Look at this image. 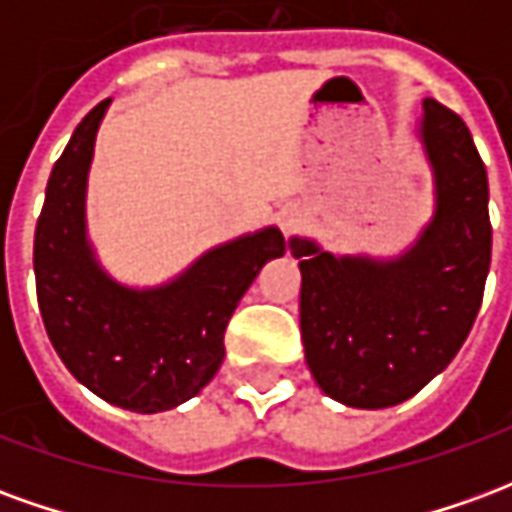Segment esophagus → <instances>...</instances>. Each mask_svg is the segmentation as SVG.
I'll return each instance as SVG.
<instances>
[{"label":"esophagus","mask_w":512,"mask_h":512,"mask_svg":"<svg viewBox=\"0 0 512 512\" xmlns=\"http://www.w3.org/2000/svg\"><path fill=\"white\" fill-rule=\"evenodd\" d=\"M279 227H282V233L288 235H299L304 227H307V213L301 211L299 205H290L285 211L279 213Z\"/></svg>","instance_id":"obj_1"}]
</instances>
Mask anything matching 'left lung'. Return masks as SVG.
Returning <instances> with one entry per match:
<instances>
[{
	"label": "left lung",
	"mask_w": 512,
	"mask_h": 512,
	"mask_svg": "<svg viewBox=\"0 0 512 512\" xmlns=\"http://www.w3.org/2000/svg\"><path fill=\"white\" fill-rule=\"evenodd\" d=\"M422 139L436 169V219L395 263L334 257L293 238L301 257V340L312 376L345 406L417 395L461 351L491 266L488 175L461 117L425 98Z\"/></svg>",
	"instance_id": "8db88e82"
}]
</instances>
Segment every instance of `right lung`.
I'll list each match as a JSON object with an SVG mask.
<instances>
[{
  "mask_svg": "<svg viewBox=\"0 0 512 512\" xmlns=\"http://www.w3.org/2000/svg\"><path fill=\"white\" fill-rule=\"evenodd\" d=\"M106 104L84 115L51 169L35 227L38 307L54 351L90 392L156 414L186 403L216 376L238 301L288 244L268 227L208 252L167 288L136 293L115 285L84 241V183Z\"/></svg>",
  "mask_w": 512,
  "mask_h": 512,
  "instance_id": "add662e5",
  "label": "right lung"
}]
</instances>
